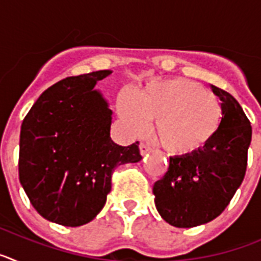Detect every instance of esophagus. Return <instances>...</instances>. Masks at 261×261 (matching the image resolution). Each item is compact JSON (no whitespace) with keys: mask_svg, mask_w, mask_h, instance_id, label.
Masks as SVG:
<instances>
[{"mask_svg":"<svg viewBox=\"0 0 261 261\" xmlns=\"http://www.w3.org/2000/svg\"><path fill=\"white\" fill-rule=\"evenodd\" d=\"M150 151H151V147L149 146V145L144 144V142H141V144H140V153H141L142 156L147 155V154L150 153Z\"/></svg>","mask_w":261,"mask_h":261,"instance_id":"esophagus-1","label":"esophagus"}]
</instances>
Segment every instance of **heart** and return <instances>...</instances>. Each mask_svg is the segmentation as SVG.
I'll list each match as a JSON object with an SVG mask.
<instances>
[{
    "instance_id": "1",
    "label": "heart",
    "mask_w": 261,
    "mask_h": 261,
    "mask_svg": "<svg viewBox=\"0 0 261 261\" xmlns=\"http://www.w3.org/2000/svg\"><path fill=\"white\" fill-rule=\"evenodd\" d=\"M120 115L133 132L142 133L149 120L166 151L179 156L199 153L220 130L222 107L216 95L184 78L155 82L141 90L135 100L120 103Z\"/></svg>"
}]
</instances>
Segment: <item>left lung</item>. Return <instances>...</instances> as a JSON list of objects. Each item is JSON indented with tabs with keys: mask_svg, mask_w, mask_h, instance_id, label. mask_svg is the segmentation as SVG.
I'll return each instance as SVG.
<instances>
[{
	"mask_svg": "<svg viewBox=\"0 0 261 261\" xmlns=\"http://www.w3.org/2000/svg\"><path fill=\"white\" fill-rule=\"evenodd\" d=\"M211 89L222 107L220 130L199 153L170 156L167 172L153 187L156 211L175 227H195L220 216L247 168L250 120L231 94L213 85Z\"/></svg>",
	"mask_w": 261,
	"mask_h": 261,
	"instance_id": "obj_1",
	"label": "left lung"
}]
</instances>
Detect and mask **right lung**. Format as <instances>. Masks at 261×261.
I'll return each instance as SVG.
<instances>
[{
  "label": "right lung",
  "mask_w": 261,
  "mask_h": 261,
  "mask_svg": "<svg viewBox=\"0 0 261 261\" xmlns=\"http://www.w3.org/2000/svg\"><path fill=\"white\" fill-rule=\"evenodd\" d=\"M112 70L60 81L39 96L20 126L19 181L32 206L50 222L93 221L111 191L115 168L142 159L138 142L110 136L112 111L96 82Z\"/></svg>",
  "instance_id": "add662e5"
}]
</instances>
